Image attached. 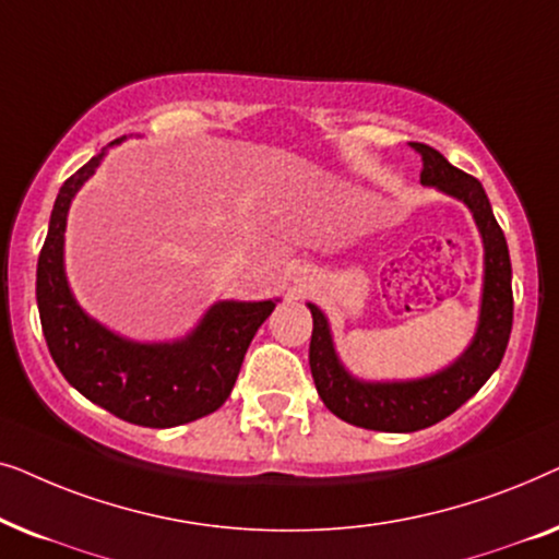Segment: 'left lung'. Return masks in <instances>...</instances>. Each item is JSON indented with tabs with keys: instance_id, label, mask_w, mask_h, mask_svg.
Masks as SVG:
<instances>
[{
	"instance_id": "left-lung-1",
	"label": "left lung",
	"mask_w": 559,
	"mask_h": 559,
	"mask_svg": "<svg viewBox=\"0 0 559 559\" xmlns=\"http://www.w3.org/2000/svg\"><path fill=\"white\" fill-rule=\"evenodd\" d=\"M412 147L423 155L419 182L463 201L476 218L484 239V297L476 335L463 356L432 377L409 381H361L350 377L335 354L323 310L308 302L312 312L310 371L320 400L335 417L379 432L425 430L453 415L499 369L514 320L507 236L496 224L484 186L473 175L450 165L438 150L419 142Z\"/></svg>"
}]
</instances>
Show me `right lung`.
<instances>
[{
  "label": "right lung",
  "mask_w": 559,
  "mask_h": 559,
  "mask_svg": "<svg viewBox=\"0 0 559 559\" xmlns=\"http://www.w3.org/2000/svg\"><path fill=\"white\" fill-rule=\"evenodd\" d=\"M104 155L106 150L73 173L52 205L35 287L43 335L68 384L124 423L142 427L193 423L228 400L243 354L259 325L270 318L274 300L216 302L193 333L173 343L121 338L88 318L68 287L63 241L73 195L96 173Z\"/></svg>",
  "instance_id": "right-lung-1"
}]
</instances>
